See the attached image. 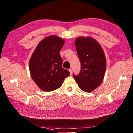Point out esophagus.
<instances>
[{
  "mask_svg": "<svg viewBox=\"0 0 133 133\" xmlns=\"http://www.w3.org/2000/svg\"><path fill=\"white\" fill-rule=\"evenodd\" d=\"M69 72H70V75H71L72 74V70L71 69H70L69 70Z\"/></svg>",
  "mask_w": 133,
  "mask_h": 133,
  "instance_id": "1",
  "label": "esophagus"
}]
</instances>
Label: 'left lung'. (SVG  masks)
Returning a JSON list of instances; mask_svg holds the SVG:
<instances>
[{"instance_id":"left-lung-1","label":"left lung","mask_w":133,"mask_h":133,"mask_svg":"<svg viewBox=\"0 0 133 133\" xmlns=\"http://www.w3.org/2000/svg\"><path fill=\"white\" fill-rule=\"evenodd\" d=\"M75 46L81 69L77 75L73 74L75 81L82 91L90 92L103 81L107 68L104 52L100 44L91 37H79Z\"/></svg>"}]
</instances>
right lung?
<instances>
[{"instance_id":"add662e5","label":"right lung","mask_w":133,"mask_h":133,"mask_svg":"<svg viewBox=\"0 0 133 133\" xmlns=\"http://www.w3.org/2000/svg\"><path fill=\"white\" fill-rule=\"evenodd\" d=\"M64 41L56 36L44 38L37 45L29 61L31 77L39 88L52 91L61 86L64 78L70 75L62 67L59 52Z\"/></svg>"}]
</instances>
